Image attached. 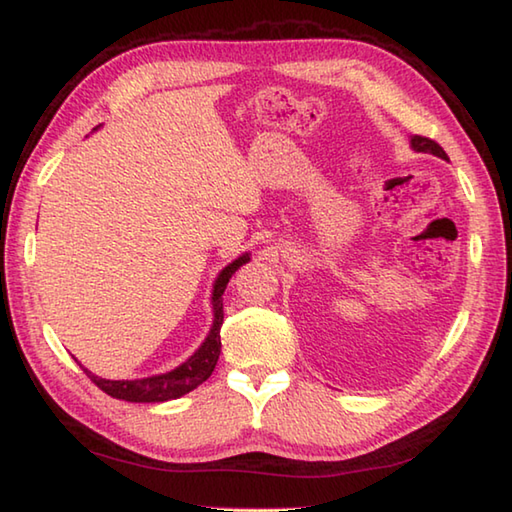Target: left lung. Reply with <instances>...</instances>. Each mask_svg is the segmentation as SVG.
I'll list each match as a JSON object with an SVG mask.
<instances>
[{"instance_id":"left-lung-1","label":"left lung","mask_w":512,"mask_h":512,"mask_svg":"<svg viewBox=\"0 0 512 512\" xmlns=\"http://www.w3.org/2000/svg\"><path fill=\"white\" fill-rule=\"evenodd\" d=\"M412 149L423 151V153H435V156H439V158H443V160H448L446 151H443L435 140H430V138H426V136H414V138H412Z\"/></svg>"}]
</instances>
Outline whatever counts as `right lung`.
<instances>
[{
  "label": "right lung",
  "mask_w": 512,
  "mask_h": 512,
  "mask_svg": "<svg viewBox=\"0 0 512 512\" xmlns=\"http://www.w3.org/2000/svg\"><path fill=\"white\" fill-rule=\"evenodd\" d=\"M249 256H240L234 263L227 265L223 272H220L218 281L214 285V296H211V303H214V325H211V332L205 339V343L200 345V350L191 356L189 361H185L180 368L171 370L167 374H158V376H149V379H138V381H106L100 379V376L91 374L86 368V376L98 385L102 392L109 394L113 399H122V401H131V403H160V401H169V399H178L182 394L191 392L202 381H207L211 372H214L218 356H220V327H223V294L225 287L229 283V278L236 274V269L240 265H245Z\"/></svg>",
  "instance_id": "1"
}]
</instances>
